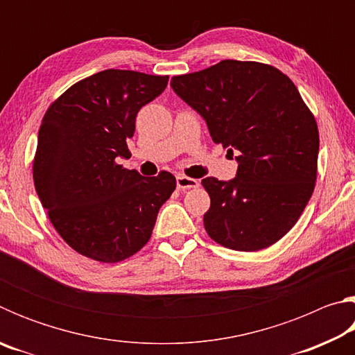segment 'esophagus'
<instances>
[{
    "label": "esophagus",
    "instance_id": "esophagus-1",
    "mask_svg": "<svg viewBox=\"0 0 355 355\" xmlns=\"http://www.w3.org/2000/svg\"><path fill=\"white\" fill-rule=\"evenodd\" d=\"M199 186V182L194 178H189V177H184V175H178L177 177V188L180 191H188V189H194Z\"/></svg>",
    "mask_w": 355,
    "mask_h": 355
}]
</instances>
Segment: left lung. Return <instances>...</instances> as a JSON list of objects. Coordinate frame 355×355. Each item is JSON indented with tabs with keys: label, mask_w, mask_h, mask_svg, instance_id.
<instances>
[{
	"label": "left lung",
	"mask_w": 355,
	"mask_h": 355,
	"mask_svg": "<svg viewBox=\"0 0 355 355\" xmlns=\"http://www.w3.org/2000/svg\"><path fill=\"white\" fill-rule=\"evenodd\" d=\"M171 86L216 144L239 152L235 178L202 180L209 238L241 252L277 243L307 207L318 172L320 133L297 87L272 65L233 59L173 76Z\"/></svg>",
	"instance_id": "8db88e82"
}]
</instances>
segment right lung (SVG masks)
<instances>
[{"mask_svg":"<svg viewBox=\"0 0 355 355\" xmlns=\"http://www.w3.org/2000/svg\"><path fill=\"white\" fill-rule=\"evenodd\" d=\"M169 76L103 70L78 81L48 107L33 177L42 207L71 249L101 263L135 255L177 182L171 172L142 177L117 164L130 156L136 116Z\"/></svg>","mask_w":355,"mask_h":355,"instance_id":"right-lung-1","label":"right lung"}]
</instances>
